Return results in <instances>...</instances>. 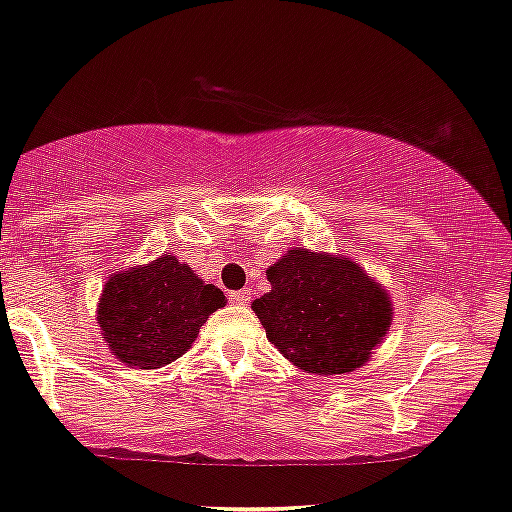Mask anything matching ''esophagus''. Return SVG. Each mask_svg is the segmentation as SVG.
<instances>
[{"label":"esophagus","mask_w":512,"mask_h":512,"mask_svg":"<svg viewBox=\"0 0 512 512\" xmlns=\"http://www.w3.org/2000/svg\"><path fill=\"white\" fill-rule=\"evenodd\" d=\"M227 299H230L235 306H246L249 304V292H246V289H239V292L227 294Z\"/></svg>","instance_id":"34e87169"}]
</instances>
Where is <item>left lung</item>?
Listing matches in <instances>:
<instances>
[{
	"instance_id": "left-lung-1",
	"label": "left lung",
	"mask_w": 512,
	"mask_h": 512,
	"mask_svg": "<svg viewBox=\"0 0 512 512\" xmlns=\"http://www.w3.org/2000/svg\"><path fill=\"white\" fill-rule=\"evenodd\" d=\"M266 275L270 292L251 308L270 344L296 368L353 372L387 337L389 294L349 258L294 246Z\"/></svg>"
}]
</instances>
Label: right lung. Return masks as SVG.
I'll list each match as a JSON object with an SVG mask.
<instances>
[{"label": "right lung", "instance_id": "right-lung-1", "mask_svg": "<svg viewBox=\"0 0 512 512\" xmlns=\"http://www.w3.org/2000/svg\"><path fill=\"white\" fill-rule=\"evenodd\" d=\"M223 306L225 296L216 285H206L187 263L163 254L147 266L113 273L97 320L118 361L154 370L180 358L208 315Z\"/></svg>", "mask_w": 512, "mask_h": 512}]
</instances>
